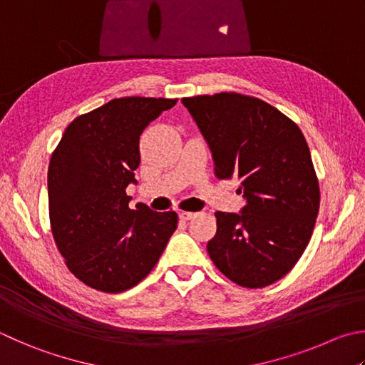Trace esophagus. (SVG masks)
<instances>
[{
    "label": "esophagus",
    "instance_id": "esophagus-1",
    "mask_svg": "<svg viewBox=\"0 0 365 365\" xmlns=\"http://www.w3.org/2000/svg\"><path fill=\"white\" fill-rule=\"evenodd\" d=\"M197 214L196 212H180V214H178V217L182 218V220H191V218H195Z\"/></svg>",
    "mask_w": 365,
    "mask_h": 365
}]
</instances>
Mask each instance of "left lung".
I'll use <instances>...</instances> for the list:
<instances>
[{
    "mask_svg": "<svg viewBox=\"0 0 365 365\" xmlns=\"http://www.w3.org/2000/svg\"><path fill=\"white\" fill-rule=\"evenodd\" d=\"M214 158L218 178H240L241 214L215 212L210 260L241 287L279 281L300 260L319 212V182L292 119L237 92L182 98Z\"/></svg>",
    "mask_w": 365,
    "mask_h": 365,
    "instance_id": "obj_1",
    "label": "left lung"
}]
</instances>
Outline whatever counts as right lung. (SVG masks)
<instances>
[{
	"instance_id": "right-lung-1",
	"label": "right lung",
	"mask_w": 365,
	"mask_h": 365,
	"mask_svg": "<svg viewBox=\"0 0 365 365\" xmlns=\"http://www.w3.org/2000/svg\"><path fill=\"white\" fill-rule=\"evenodd\" d=\"M177 98H113L73 119L48 170L49 220L56 246L79 281L107 294L137 286L174 233V210L153 212L125 195L140 164L145 128Z\"/></svg>"
}]
</instances>
